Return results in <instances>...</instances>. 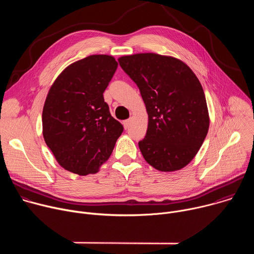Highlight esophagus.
Here are the masks:
<instances>
[{
    "mask_svg": "<svg viewBox=\"0 0 254 254\" xmlns=\"http://www.w3.org/2000/svg\"><path fill=\"white\" fill-rule=\"evenodd\" d=\"M129 123H130V120H126V121H124V122H123V125H124L125 128H127V127H128Z\"/></svg>",
    "mask_w": 254,
    "mask_h": 254,
    "instance_id": "obj_1",
    "label": "esophagus"
}]
</instances>
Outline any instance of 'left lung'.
<instances>
[{
  "label": "left lung",
  "mask_w": 254,
  "mask_h": 254,
  "mask_svg": "<svg viewBox=\"0 0 254 254\" xmlns=\"http://www.w3.org/2000/svg\"><path fill=\"white\" fill-rule=\"evenodd\" d=\"M119 62L137 85L149 116L146 136L138 141L142 157L161 172L186 167L200 150L210 123L199 79L172 56L138 53Z\"/></svg>",
  "instance_id": "8db88e82"
}]
</instances>
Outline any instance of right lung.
Masks as SVG:
<instances>
[{
    "label": "right lung",
    "instance_id": "1",
    "mask_svg": "<svg viewBox=\"0 0 254 254\" xmlns=\"http://www.w3.org/2000/svg\"><path fill=\"white\" fill-rule=\"evenodd\" d=\"M117 68L111 55L87 56L67 66L48 91L43 136L58 164L71 173H97L124 131L103 98Z\"/></svg>",
    "mask_w": 254,
    "mask_h": 254
}]
</instances>
